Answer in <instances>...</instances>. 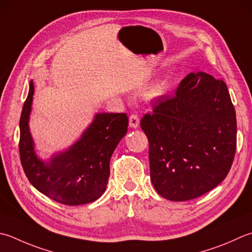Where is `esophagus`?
Here are the masks:
<instances>
[{
  "label": "esophagus",
  "mask_w": 252,
  "mask_h": 252,
  "mask_svg": "<svg viewBox=\"0 0 252 252\" xmlns=\"http://www.w3.org/2000/svg\"><path fill=\"white\" fill-rule=\"evenodd\" d=\"M129 123L130 126L133 127V129H136L140 125V118L137 117V115H131L129 118Z\"/></svg>",
  "instance_id": "esophagus-1"
}]
</instances>
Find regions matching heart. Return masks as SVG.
<instances>
[{"instance_id": "1", "label": "heart", "mask_w": 252, "mask_h": 252, "mask_svg": "<svg viewBox=\"0 0 252 252\" xmlns=\"http://www.w3.org/2000/svg\"><path fill=\"white\" fill-rule=\"evenodd\" d=\"M170 86V81L169 78H165L164 81H162L158 86H157L156 88V93L158 94V95H162V94L166 93L167 91H168V88Z\"/></svg>"}]
</instances>
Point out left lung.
<instances>
[{"instance_id":"8db88e82","label":"left lung","mask_w":252,"mask_h":252,"mask_svg":"<svg viewBox=\"0 0 252 252\" xmlns=\"http://www.w3.org/2000/svg\"><path fill=\"white\" fill-rule=\"evenodd\" d=\"M150 142L151 180L162 198L188 201L214 189L233 164L237 122L227 86L190 73L175 97L162 98L141 120Z\"/></svg>"}]
</instances>
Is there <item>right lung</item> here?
Listing matches in <instances>:
<instances>
[{
	"mask_svg": "<svg viewBox=\"0 0 252 252\" xmlns=\"http://www.w3.org/2000/svg\"><path fill=\"white\" fill-rule=\"evenodd\" d=\"M33 82L19 120V155L25 175L41 193L59 203L82 205L96 201L106 190L110 176L113 151L126 134L129 119L126 113H96L80 139L68 149L42 160L34 151L29 131Z\"/></svg>",
	"mask_w": 252,
	"mask_h": 252,
	"instance_id": "1",
	"label": "right lung"
}]
</instances>
